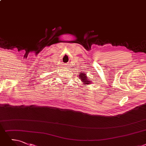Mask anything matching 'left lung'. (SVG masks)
Returning a JSON list of instances; mask_svg holds the SVG:
<instances>
[{
	"instance_id": "8db88e82",
	"label": "left lung",
	"mask_w": 146,
	"mask_h": 146,
	"mask_svg": "<svg viewBox=\"0 0 146 146\" xmlns=\"http://www.w3.org/2000/svg\"><path fill=\"white\" fill-rule=\"evenodd\" d=\"M79 76H80V78L81 80H82V82L84 84H90L91 81H90L89 80V79L87 78L86 74H85L84 73H81V74H80V75H79Z\"/></svg>"
}]
</instances>
